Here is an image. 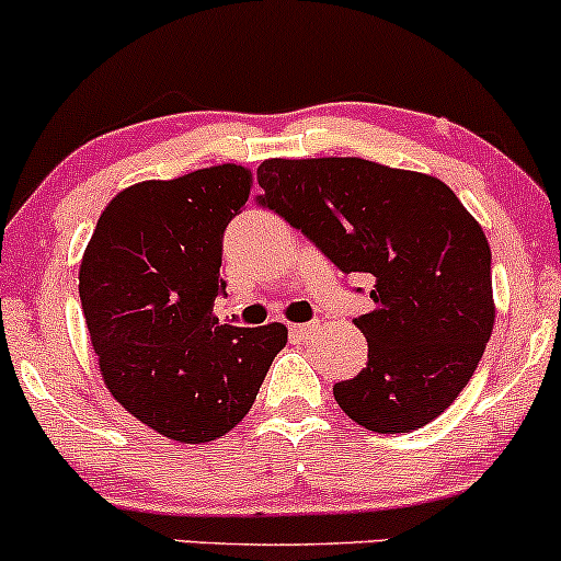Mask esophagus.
Returning <instances> with one entry per match:
<instances>
[{"instance_id": "34e87169", "label": "esophagus", "mask_w": 561, "mask_h": 561, "mask_svg": "<svg viewBox=\"0 0 561 561\" xmlns=\"http://www.w3.org/2000/svg\"><path fill=\"white\" fill-rule=\"evenodd\" d=\"M320 331V320H310V323H299V325H291V333L301 342H307V339H312L314 333Z\"/></svg>"}]
</instances>
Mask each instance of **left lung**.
<instances>
[{"instance_id":"obj_1","label":"left lung","mask_w":561,"mask_h":561,"mask_svg":"<svg viewBox=\"0 0 561 561\" xmlns=\"http://www.w3.org/2000/svg\"><path fill=\"white\" fill-rule=\"evenodd\" d=\"M262 206L342 273L374 275L355 318L368 363L333 398L370 432L421 430L461 394L495 323L488 238L443 180L365 159H267Z\"/></svg>"}]
</instances>
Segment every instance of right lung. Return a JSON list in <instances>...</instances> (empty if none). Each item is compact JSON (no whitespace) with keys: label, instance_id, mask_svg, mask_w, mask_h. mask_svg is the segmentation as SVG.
I'll use <instances>...</instances> for the list:
<instances>
[{"label":"right lung","instance_id":"right-lung-1","mask_svg":"<svg viewBox=\"0 0 561 561\" xmlns=\"http://www.w3.org/2000/svg\"><path fill=\"white\" fill-rule=\"evenodd\" d=\"M251 193L238 163L145 180L100 214L79 267V297L108 392L178 443H211L254 405L286 347L283 323H219L222 236Z\"/></svg>","mask_w":561,"mask_h":561}]
</instances>
